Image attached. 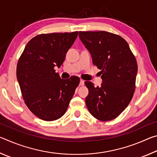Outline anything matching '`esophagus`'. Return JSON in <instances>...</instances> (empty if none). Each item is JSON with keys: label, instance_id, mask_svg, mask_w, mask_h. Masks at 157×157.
Wrapping results in <instances>:
<instances>
[{"label": "esophagus", "instance_id": "1", "mask_svg": "<svg viewBox=\"0 0 157 157\" xmlns=\"http://www.w3.org/2000/svg\"><path fill=\"white\" fill-rule=\"evenodd\" d=\"M84 84V81L83 80V79H80V82H79V86H83V85Z\"/></svg>", "mask_w": 157, "mask_h": 157}]
</instances>
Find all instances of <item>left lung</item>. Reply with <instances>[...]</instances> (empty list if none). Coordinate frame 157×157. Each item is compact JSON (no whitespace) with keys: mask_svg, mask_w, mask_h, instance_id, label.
Returning <instances> with one entry per match:
<instances>
[{"mask_svg":"<svg viewBox=\"0 0 157 157\" xmlns=\"http://www.w3.org/2000/svg\"><path fill=\"white\" fill-rule=\"evenodd\" d=\"M79 36L91 53L93 63L101 70L102 79L101 86L84 82L89 89L86 107L98 120L111 121L125 109L134 95L138 71L136 58L127 42L117 34L80 31Z\"/></svg>","mask_w":157,"mask_h":157,"instance_id":"1","label":"left lung"}]
</instances>
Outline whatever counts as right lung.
Returning <instances> with one entry per match:
<instances>
[{"label": "right lung", "mask_w": 157, "mask_h": 157, "mask_svg": "<svg viewBox=\"0 0 157 157\" xmlns=\"http://www.w3.org/2000/svg\"><path fill=\"white\" fill-rule=\"evenodd\" d=\"M78 34V31L39 34L27 44L18 61L17 78L22 96L41 120L60 118L79 85L78 77L61 79L54 69L62 64Z\"/></svg>", "instance_id": "1"}]
</instances>
